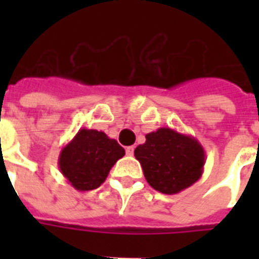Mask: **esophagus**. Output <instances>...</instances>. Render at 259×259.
Wrapping results in <instances>:
<instances>
[{
    "label": "esophagus",
    "instance_id": "1",
    "mask_svg": "<svg viewBox=\"0 0 259 259\" xmlns=\"http://www.w3.org/2000/svg\"><path fill=\"white\" fill-rule=\"evenodd\" d=\"M126 154H127V156H133V153H134V148L133 146H127V148H126Z\"/></svg>",
    "mask_w": 259,
    "mask_h": 259
}]
</instances>
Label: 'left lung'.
Masks as SVG:
<instances>
[{
  "label": "left lung",
  "mask_w": 259,
  "mask_h": 259,
  "mask_svg": "<svg viewBox=\"0 0 259 259\" xmlns=\"http://www.w3.org/2000/svg\"><path fill=\"white\" fill-rule=\"evenodd\" d=\"M145 138V144L136 148L134 156L152 188L175 195L200 179L205 152L196 138L169 127H160Z\"/></svg>",
  "instance_id": "8db88e82"
}]
</instances>
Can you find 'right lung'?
<instances>
[{"mask_svg":"<svg viewBox=\"0 0 259 259\" xmlns=\"http://www.w3.org/2000/svg\"><path fill=\"white\" fill-rule=\"evenodd\" d=\"M125 149L95 129H80L59 156V169L76 191H91L105 183Z\"/></svg>","mask_w":259,"mask_h":259,"instance_id":"obj_1","label":"right lung"}]
</instances>
